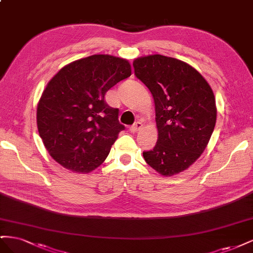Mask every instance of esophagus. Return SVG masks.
I'll list each match as a JSON object with an SVG mask.
<instances>
[{
  "instance_id": "esophagus-1",
  "label": "esophagus",
  "mask_w": 253,
  "mask_h": 253,
  "mask_svg": "<svg viewBox=\"0 0 253 253\" xmlns=\"http://www.w3.org/2000/svg\"><path fill=\"white\" fill-rule=\"evenodd\" d=\"M141 127H142V124H141V122H140V121H136L135 124H134L131 127H129V131L135 133V132L138 131V129H140Z\"/></svg>"
}]
</instances>
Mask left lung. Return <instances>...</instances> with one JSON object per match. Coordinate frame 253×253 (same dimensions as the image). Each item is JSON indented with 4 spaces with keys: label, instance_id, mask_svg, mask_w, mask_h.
<instances>
[{
    "label": "left lung",
    "instance_id": "left-lung-1",
    "mask_svg": "<svg viewBox=\"0 0 253 253\" xmlns=\"http://www.w3.org/2000/svg\"><path fill=\"white\" fill-rule=\"evenodd\" d=\"M134 73L154 99L158 139L143 151L147 164L165 176L192 165L208 144L216 122L215 98L192 66L175 58L152 55L134 61Z\"/></svg>",
    "mask_w": 253,
    "mask_h": 253
}]
</instances>
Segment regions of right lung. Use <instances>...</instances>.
<instances>
[{"mask_svg": "<svg viewBox=\"0 0 253 253\" xmlns=\"http://www.w3.org/2000/svg\"><path fill=\"white\" fill-rule=\"evenodd\" d=\"M131 76L126 60L94 55L64 66L44 89L38 104L37 125L50 156L66 169L88 173L108 157L118 134L119 110L104 96Z\"/></svg>", "mask_w": 253, "mask_h": 253, "instance_id": "1", "label": "right lung"}]
</instances>
